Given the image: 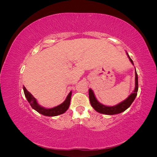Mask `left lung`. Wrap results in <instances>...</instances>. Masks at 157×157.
Here are the masks:
<instances>
[{
	"label": "left lung",
	"instance_id": "1",
	"mask_svg": "<svg viewBox=\"0 0 157 157\" xmlns=\"http://www.w3.org/2000/svg\"><path fill=\"white\" fill-rule=\"evenodd\" d=\"M128 58H129L131 63L134 65L132 59L130 58L129 55L127 53ZM136 69V68H135ZM135 89L129 96H128L125 100L121 102L120 103L117 104L115 106H105L103 105V104L99 103L97 99L95 97V95L92 89H89V99L90 104L92 106V107L99 113L105 114V115H116V114L121 113L123 111H126V109L129 107L131 104L134 101V99L137 96V92L138 91V77H137V74L136 71H135Z\"/></svg>",
	"mask_w": 157,
	"mask_h": 157
}]
</instances>
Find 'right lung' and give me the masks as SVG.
<instances>
[{"label": "right lung", "mask_w": 157, "mask_h": 157, "mask_svg": "<svg viewBox=\"0 0 157 157\" xmlns=\"http://www.w3.org/2000/svg\"><path fill=\"white\" fill-rule=\"evenodd\" d=\"M23 91H24L25 96L27 99L28 102L30 103V105L31 106V107L33 109H35V110L38 113H40L41 115L48 117H55L64 113L69 109L71 101V94H72V92H69L68 96L66 98L65 100L62 103L60 104V105L51 109H46L40 106L39 104L37 103L36 99L33 96V95L30 92L27 91L24 86H23Z\"/></svg>", "instance_id": "1"}]
</instances>
